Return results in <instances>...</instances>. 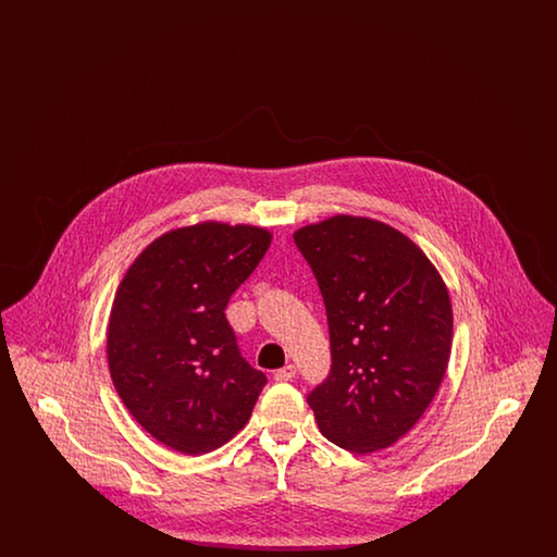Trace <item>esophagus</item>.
I'll list each match as a JSON object with an SVG mask.
<instances>
[{
  "instance_id": "34e87169",
  "label": "esophagus",
  "mask_w": 557,
  "mask_h": 557,
  "mask_svg": "<svg viewBox=\"0 0 557 557\" xmlns=\"http://www.w3.org/2000/svg\"><path fill=\"white\" fill-rule=\"evenodd\" d=\"M294 375H296V368L294 366H286V368L275 371V380L277 382H288Z\"/></svg>"
}]
</instances>
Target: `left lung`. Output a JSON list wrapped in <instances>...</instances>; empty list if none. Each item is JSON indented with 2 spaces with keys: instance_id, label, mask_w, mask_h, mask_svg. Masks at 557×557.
<instances>
[{
  "instance_id": "obj_1",
  "label": "left lung",
  "mask_w": 557,
  "mask_h": 557,
  "mask_svg": "<svg viewBox=\"0 0 557 557\" xmlns=\"http://www.w3.org/2000/svg\"><path fill=\"white\" fill-rule=\"evenodd\" d=\"M318 277L332 371L307 403L321 434L352 453L395 445L436 395L450 357L445 280L403 232L334 214L294 232Z\"/></svg>"
}]
</instances>
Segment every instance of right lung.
Here are the masks:
<instances>
[{"instance_id": "add662e5", "label": "right lung", "mask_w": 557, "mask_h": 557, "mask_svg": "<svg viewBox=\"0 0 557 557\" xmlns=\"http://www.w3.org/2000/svg\"><path fill=\"white\" fill-rule=\"evenodd\" d=\"M271 232L200 221L152 239L125 271L108 318L112 384L159 443L202 455L232 441L265 386L225 318Z\"/></svg>"}]
</instances>
